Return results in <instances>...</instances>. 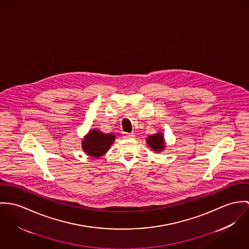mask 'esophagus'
I'll use <instances>...</instances> for the list:
<instances>
[{
	"label": "esophagus",
	"instance_id": "obj_1",
	"mask_svg": "<svg viewBox=\"0 0 249 249\" xmlns=\"http://www.w3.org/2000/svg\"><path fill=\"white\" fill-rule=\"evenodd\" d=\"M135 137L134 133H124L123 134V138H132Z\"/></svg>",
	"mask_w": 249,
	"mask_h": 249
}]
</instances>
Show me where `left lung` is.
I'll return each instance as SVG.
<instances>
[{
	"instance_id": "left-lung-1",
	"label": "left lung",
	"mask_w": 249,
	"mask_h": 249,
	"mask_svg": "<svg viewBox=\"0 0 249 249\" xmlns=\"http://www.w3.org/2000/svg\"><path fill=\"white\" fill-rule=\"evenodd\" d=\"M149 146L154 149V151L160 152L164 148V140L162 134H157L155 136H151L147 140Z\"/></svg>"
}]
</instances>
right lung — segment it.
Returning <instances> with one entry per match:
<instances>
[{
  "label": "right lung",
  "instance_id": "obj_1",
  "mask_svg": "<svg viewBox=\"0 0 249 249\" xmlns=\"http://www.w3.org/2000/svg\"><path fill=\"white\" fill-rule=\"evenodd\" d=\"M114 136L110 134H103L100 131L92 130L84 139L83 150L89 155L94 158L103 156L110 148Z\"/></svg>",
  "mask_w": 249,
  "mask_h": 249
}]
</instances>
